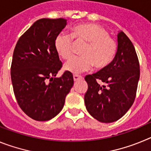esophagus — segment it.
Returning <instances> with one entry per match:
<instances>
[{"label": "esophagus", "instance_id": "1", "mask_svg": "<svg viewBox=\"0 0 151 151\" xmlns=\"http://www.w3.org/2000/svg\"><path fill=\"white\" fill-rule=\"evenodd\" d=\"M73 79H74L75 82H77V81H78V80L82 79V76H78V75H74V76H73Z\"/></svg>", "mask_w": 151, "mask_h": 151}]
</instances>
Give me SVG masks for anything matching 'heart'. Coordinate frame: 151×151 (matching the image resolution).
Here are the masks:
<instances>
[{
    "instance_id": "1",
    "label": "heart",
    "mask_w": 151,
    "mask_h": 151,
    "mask_svg": "<svg viewBox=\"0 0 151 151\" xmlns=\"http://www.w3.org/2000/svg\"><path fill=\"white\" fill-rule=\"evenodd\" d=\"M72 37L76 41L88 44L81 52L82 57H73L65 64V71L77 74L88 70L92 66L96 69H103L114 60L117 51L116 42L109 36L107 31L99 25L78 24L72 29ZM54 46L62 59L68 60L73 55V38L66 33L57 35Z\"/></svg>"
}]
</instances>
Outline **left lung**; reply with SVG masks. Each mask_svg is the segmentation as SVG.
I'll return each mask as SVG.
<instances>
[{
	"instance_id": "left-lung-1",
	"label": "left lung",
	"mask_w": 151,
	"mask_h": 151,
	"mask_svg": "<svg viewBox=\"0 0 151 151\" xmlns=\"http://www.w3.org/2000/svg\"><path fill=\"white\" fill-rule=\"evenodd\" d=\"M118 47L114 60L105 69L85 78L88 88L85 94L86 109L97 120L117 121L132 106L140 78L135 49L127 35H117Z\"/></svg>"
}]
</instances>
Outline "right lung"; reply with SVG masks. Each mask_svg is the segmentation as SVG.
Segmentation results:
<instances>
[{"label": "right lung", "mask_w": 151, "mask_h": 151, "mask_svg": "<svg viewBox=\"0 0 151 151\" xmlns=\"http://www.w3.org/2000/svg\"><path fill=\"white\" fill-rule=\"evenodd\" d=\"M66 26L63 18L38 19L19 38L13 51L10 75L14 94L22 111L35 120L55 117L74 84L69 72L56 77L62 63L54 41Z\"/></svg>", "instance_id": "right-lung-1"}]
</instances>
